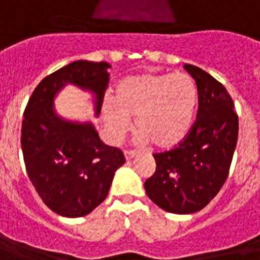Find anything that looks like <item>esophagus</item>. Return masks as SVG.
Segmentation results:
<instances>
[{
	"label": "esophagus",
	"instance_id": "1",
	"mask_svg": "<svg viewBox=\"0 0 260 260\" xmlns=\"http://www.w3.org/2000/svg\"><path fill=\"white\" fill-rule=\"evenodd\" d=\"M135 156H136V152H134V150H125V159H126V160L134 159Z\"/></svg>",
	"mask_w": 260,
	"mask_h": 260
}]
</instances>
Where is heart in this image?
I'll return each instance as SVG.
<instances>
[{
	"instance_id": "obj_1",
	"label": "heart",
	"mask_w": 260,
	"mask_h": 260,
	"mask_svg": "<svg viewBox=\"0 0 260 260\" xmlns=\"http://www.w3.org/2000/svg\"><path fill=\"white\" fill-rule=\"evenodd\" d=\"M199 91L186 73L139 74L124 79L117 86L114 101L103 107L108 139L118 143L134 129L142 143L170 148L184 139L193 125Z\"/></svg>"
}]
</instances>
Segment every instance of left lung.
I'll return each mask as SVG.
<instances>
[{"label":"left lung","instance_id":"8db88e82","mask_svg":"<svg viewBox=\"0 0 260 260\" xmlns=\"http://www.w3.org/2000/svg\"><path fill=\"white\" fill-rule=\"evenodd\" d=\"M184 69L199 91L197 119L179 146L153 155L156 170L145 181L149 199L173 214L200 211L218 194L238 141V115L226 88L200 67Z\"/></svg>","mask_w":260,"mask_h":260}]
</instances>
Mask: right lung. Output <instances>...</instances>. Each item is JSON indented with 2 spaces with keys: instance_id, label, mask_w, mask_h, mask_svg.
I'll return each instance as SVG.
<instances>
[{
  "instance_id": "obj_1",
  "label": "right lung",
  "mask_w": 260,
  "mask_h": 260,
  "mask_svg": "<svg viewBox=\"0 0 260 260\" xmlns=\"http://www.w3.org/2000/svg\"><path fill=\"white\" fill-rule=\"evenodd\" d=\"M107 61L77 60L42 80L22 119L23 160L29 180L43 203L61 217H84L108 196L124 153L105 145L90 121H70L54 108V99L72 84L92 95L95 117L110 81Z\"/></svg>"
}]
</instances>
